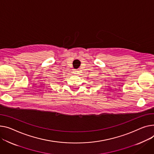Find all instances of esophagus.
<instances>
[{
  "label": "esophagus",
  "instance_id": "esophagus-1",
  "mask_svg": "<svg viewBox=\"0 0 154 154\" xmlns=\"http://www.w3.org/2000/svg\"><path fill=\"white\" fill-rule=\"evenodd\" d=\"M74 73L75 74H79V71L78 70H74Z\"/></svg>",
  "mask_w": 154,
  "mask_h": 154
}]
</instances>
